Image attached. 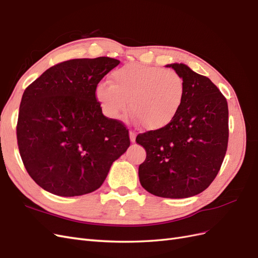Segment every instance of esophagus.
<instances>
[{
  "instance_id": "obj_1",
  "label": "esophagus",
  "mask_w": 258,
  "mask_h": 258,
  "mask_svg": "<svg viewBox=\"0 0 258 258\" xmlns=\"http://www.w3.org/2000/svg\"><path fill=\"white\" fill-rule=\"evenodd\" d=\"M129 136H130V141H131V142H136L137 132H136V131H130V132H129Z\"/></svg>"
}]
</instances>
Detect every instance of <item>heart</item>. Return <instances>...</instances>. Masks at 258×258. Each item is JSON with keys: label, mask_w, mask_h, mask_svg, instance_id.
Instances as JSON below:
<instances>
[{"label": "heart", "mask_w": 258, "mask_h": 258, "mask_svg": "<svg viewBox=\"0 0 258 258\" xmlns=\"http://www.w3.org/2000/svg\"><path fill=\"white\" fill-rule=\"evenodd\" d=\"M112 84L97 85L96 97L104 113L118 119L131 112L147 129H161L172 121L183 103L185 82L178 73L158 67L129 63L111 74Z\"/></svg>", "instance_id": "obj_1"}]
</instances>
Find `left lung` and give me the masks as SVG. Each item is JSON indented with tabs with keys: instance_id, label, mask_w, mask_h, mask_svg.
I'll return each mask as SVG.
<instances>
[{
	"instance_id": "obj_1",
	"label": "left lung",
	"mask_w": 258,
	"mask_h": 258,
	"mask_svg": "<svg viewBox=\"0 0 258 258\" xmlns=\"http://www.w3.org/2000/svg\"><path fill=\"white\" fill-rule=\"evenodd\" d=\"M168 67L183 77L184 100L168 126L138 135L137 143L146 151L139 178L155 196L188 198L207 189L221 169L228 145V105L207 76L182 63Z\"/></svg>"
}]
</instances>
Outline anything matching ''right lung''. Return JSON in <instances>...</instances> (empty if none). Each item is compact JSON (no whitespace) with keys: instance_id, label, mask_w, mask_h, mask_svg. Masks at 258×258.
Wrapping results in <instances>:
<instances>
[{"instance_id":"right-lung-1","label":"right lung","mask_w":258,"mask_h":258,"mask_svg":"<svg viewBox=\"0 0 258 258\" xmlns=\"http://www.w3.org/2000/svg\"><path fill=\"white\" fill-rule=\"evenodd\" d=\"M119 64L99 57L49 68L23 92L17 143L29 175L57 196L74 197L102 185L130 145L123 122L102 114L97 85Z\"/></svg>"}]
</instances>
